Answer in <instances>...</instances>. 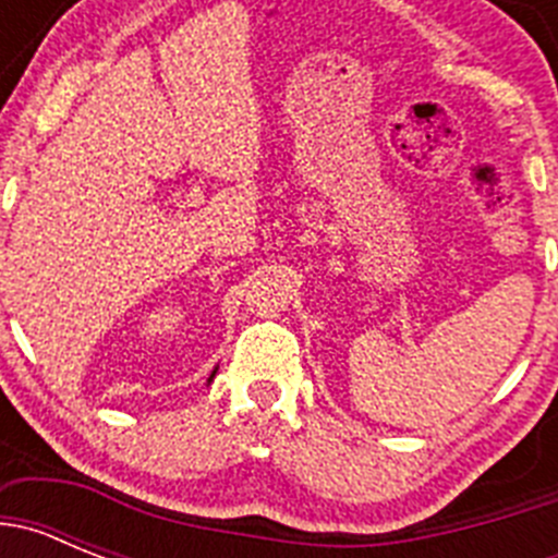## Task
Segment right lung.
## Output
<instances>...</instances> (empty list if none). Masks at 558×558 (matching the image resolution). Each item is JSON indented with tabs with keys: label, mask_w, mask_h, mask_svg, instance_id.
Wrapping results in <instances>:
<instances>
[{
	"label": "right lung",
	"mask_w": 558,
	"mask_h": 558,
	"mask_svg": "<svg viewBox=\"0 0 558 558\" xmlns=\"http://www.w3.org/2000/svg\"><path fill=\"white\" fill-rule=\"evenodd\" d=\"M211 377H215V372H211Z\"/></svg>",
	"instance_id": "add662e5"
}]
</instances>
